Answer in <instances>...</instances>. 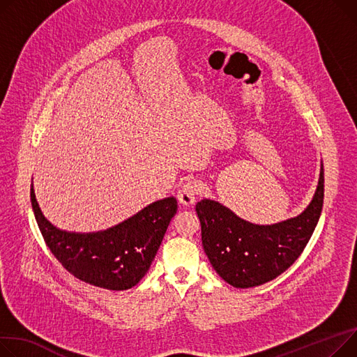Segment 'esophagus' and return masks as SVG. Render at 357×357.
I'll return each mask as SVG.
<instances>
[{
  "instance_id": "obj_1",
  "label": "esophagus",
  "mask_w": 357,
  "mask_h": 357,
  "mask_svg": "<svg viewBox=\"0 0 357 357\" xmlns=\"http://www.w3.org/2000/svg\"><path fill=\"white\" fill-rule=\"evenodd\" d=\"M199 189H201V185L197 181H188V182L182 183L179 191H178V195H176L179 204H182L185 206L194 205L195 198L199 194Z\"/></svg>"
}]
</instances>
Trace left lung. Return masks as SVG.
Here are the masks:
<instances>
[{
	"label": "left lung",
	"mask_w": 357,
	"mask_h": 357,
	"mask_svg": "<svg viewBox=\"0 0 357 357\" xmlns=\"http://www.w3.org/2000/svg\"><path fill=\"white\" fill-rule=\"evenodd\" d=\"M324 199L321 166L317 191L298 217L274 225H254L209 199L197 204L205 254L222 280L238 289L261 286L300 257L319 222Z\"/></svg>",
	"instance_id": "left-lung-1"
}]
</instances>
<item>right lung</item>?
Listing matches in <instances>:
<instances>
[{
  "label": "right lung",
  "instance_id": "1",
  "mask_svg": "<svg viewBox=\"0 0 357 357\" xmlns=\"http://www.w3.org/2000/svg\"><path fill=\"white\" fill-rule=\"evenodd\" d=\"M30 197L40 232L59 263L79 280L116 291L144 278L178 209L175 198H166L110 229L76 234L57 229L45 220L33 186Z\"/></svg>",
  "mask_w": 357,
  "mask_h": 357
}]
</instances>
